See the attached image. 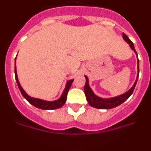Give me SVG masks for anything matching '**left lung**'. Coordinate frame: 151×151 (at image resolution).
<instances>
[{"mask_svg": "<svg viewBox=\"0 0 151 151\" xmlns=\"http://www.w3.org/2000/svg\"><path fill=\"white\" fill-rule=\"evenodd\" d=\"M122 38H123V39L129 44L131 49L132 50H134V52L136 54V56L138 57V54H137V52H136L135 49H134V47L132 43V41L128 38V36L126 35L125 33H122ZM138 74H139V60H138V75H137V78H136L135 82H134V85H132V87L131 88L129 89V91H127L125 93H124V94H121V95L116 96V97H110V98H102V97H98V96L96 95L94 92H93V91L91 90L90 86H89L88 78V77L86 76H85V79H86V82H85V88H84V91H85V96H86V99H87L89 105H91V106H93V107L94 108H97V109H104V110L112 109V108L116 107L117 106L120 105L121 104L125 102V101H126L133 93V91H134V88H135L136 83H137V81H138Z\"/></svg>", "mask_w": 151, "mask_h": 151, "instance_id": "1", "label": "left lung"}]
</instances>
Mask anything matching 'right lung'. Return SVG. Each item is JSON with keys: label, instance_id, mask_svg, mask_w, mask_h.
<instances>
[{"label": "right lung", "instance_id": "add662e5", "mask_svg": "<svg viewBox=\"0 0 151 151\" xmlns=\"http://www.w3.org/2000/svg\"><path fill=\"white\" fill-rule=\"evenodd\" d=\"M16 59H17V57L15 58V76H16V81H17V83L18 85V87L20 90L21 93H22V96L24 97V98L29 102L32 105H33L34 106L37 108H39L41 110H55V109H58V108L62 107L64 105V104L66 103V97H67V93L69 91V88L71 87V85L73 82V79L68 80L66 84V87L64 88L63 91L62 93V95L60 96L59 99L56 100V101H45V100L38 99V98H35V97H30L29 95H28L26 94V92L24 91V89L22 88V86H21L20 83L19 82L18 76H17V67H16Z\"/></svg>", "mask_w": 151, "mask_h": 151}]
</instances>
